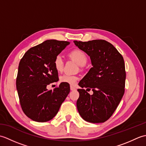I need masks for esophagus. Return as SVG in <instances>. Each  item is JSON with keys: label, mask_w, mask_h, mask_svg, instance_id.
I'll return each instance as SVG.
<instances>
[{"label": "esophagus", "mask_w": 146, "mask_h": 146, "mask_svg": "<svg viewBox=\"0 0 146 146\" xmlns=\"http://www.w3.org/2000/svg\"><path fill=\"white\" fill-rule=\"evenodd\" d=\"M70 90H71V91H74V90H75L76 88L74 87V86H70Z\"/></svg>", "instance_id": "1"}]
</instances>
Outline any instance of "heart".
Returning <instances> with one entry per match:
<instances>
[{"instance_id":"1","label":"heart","mask_w":146,"mask_h":146,"mask_svg":"<svg viewBox=\"0 0 146 146\" xmlns=\"http://www.w3.org/2000/svg\"><path fill=\"white\" fill-rule=\"evenodd\" d=\"M68 56L73 60H75L80 66H83L87 61V56L86 53L81 49H75L70 51ZM53 64L54 68L58 72H62L64 68V61L61 55H57L54 59ZM79 80V77L76 75L64 74L61 75L60 80L61 83H64L70 85H75L77 81Z\"/></svg>"}]
</instances>
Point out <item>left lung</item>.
<instances>
[{
	"mask_svg": "<svg viewBox=\"0 0 146 146\" xmlns=\"http://www.w3.org/2000/svg\"><path fill=\"white\" fill-rule=\"evenodd\" d=\"M79 49L91 59L92 68L78 83L82 88L76 107L83 119L91 123H103L112 115L125 92L126 73L122 56L107 41H74ZM92 89L90 96L86 92Z\"/></svg>",
	"mask_w": 146,
	"mask_h": 146,
	"instance_id": "8db88e82",
	"label": "left lung"
}]
</instances>
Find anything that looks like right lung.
I'll list each match as a JSON object with an SVG mask.
<instances>
[{"instance_id":"obj_1","label":"right lung","mask_w":146,"mask_h":146,"mask_svg":"<svg viewBox=\"0 0 146 146\" xmlns=\"http://www.w3.org/2000/svg\"><path fill=\"white\" fill-rule=\"evenodd\" d=\"M70 42L50 39L30 48L18 68L16 88L24 113L38 122L51 120L70 92V85L61 83L53 90L47 86L59 80L54 58Z\"/></svg>"}]
</instances>
